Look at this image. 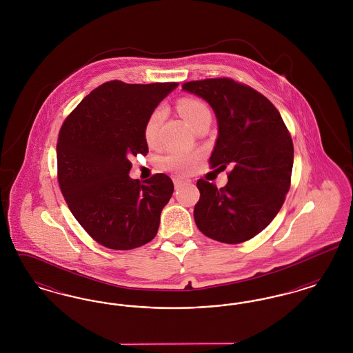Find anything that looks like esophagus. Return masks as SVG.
Wrapping results in <instances>:
<instances>
[{
  "label": "esophagus",
  "mask_w": 353,
  "mask_h": 353,
  "mask_svg": "<svg viewBox=\"0 0 353 353\" xmlns=\"http://www.w3.org/2000/svg\"><path fill=\"white\" fill-rule=\"evenodd\" d=\"M173 183H174L176 188H179L181 185L190 184V180L184 179V177H173Z\"/></svg>",
  "instance_id": "obj_1"
}]
</instances>
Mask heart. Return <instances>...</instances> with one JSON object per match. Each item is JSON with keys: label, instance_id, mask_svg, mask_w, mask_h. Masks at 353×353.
<instances>
[{"label": "heart", "instance_id": "1", "mask_svg": "<svg viewBox=\"0 0 353 353\" xmlns=\"http://www.w3.org/2000/svg\"><path fill=\"white\" fill-rule=\"evenodd\" d=\"M179 112L193 128L200 119L210 115L208 107L197 99L185 98L177 103ZM165 118V111L163 108H157L152 112L144 125V137L150 145H154L159 140L160 127ZM199 160V153L192 151H172L163 159V167L172 172L186 173L194 168Z\"/></svg>", "mask_w": 353, "mask_h": 353}]
</instances>
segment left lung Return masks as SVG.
<instances>
[{
	"label": "left lung",
	"mask_w": 353,
	"mask_h": 353,
	"mask_svg": "<svg viewBox=\"0 0 353 353\" xmlns=\"http://www.w3.org/2000/svg\"><path fill=\"white\" fill-rule=\"evenodd\" d=\"M183 90L206 101L217 118L212 167H232L221 189L197 181L196 225L223 243L252 239L278 214L290 189L294 145L283 119L262 94L233 79L188 82Z\"/></svg>",
	"instance_id": "obj_1"
}]
</instances>
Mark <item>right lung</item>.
<instances>
[{"mask_svg": "<svg viewBox=\"0 0 353 353\" xmlns=\"http://www.w3.org/2000/svg\"><path fill=\"white\" fill-rule=\"evenodd\" d=\"M179 83L101 84L78 104L59 132L58 181L72 216L98 243L131 250L157 234L173 183L157 173L128 176L132 157L147 154L144 125Z\"/></svg>", "mask_w": 353, "mask_h": 353, "instance_id": "obj_1", "label": "right lung"}]
</instances>
